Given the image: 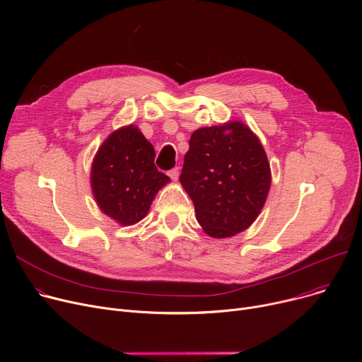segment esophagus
Masks as SVG:
<instances>
[{"label": "esophagus", "instance_id": "1", "mask_svg": "<svg viewBox=\"0 0 362 362\" xmlns=\"http://www.w3.org/2000/svg\"><path fill=\"white\" fill-rule=\"evenodd\" d=\"M179 175H180V168H179V167H175L173 170H170V171H168V176H170V179H171V180H175V182L179 179Z\"/></svg>", "mask_w": 362, "mask_h": 362}]
</instances>
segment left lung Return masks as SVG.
<instances>
[{"label":"left lung","instance_id":"left-lung-1","mask_svg":"<svg viewBox=\"0 0 362 362\" xmlns=\"http://www.w3.org/2000/svg\"><path fill=\"white\" fill-rule=\"evenodd\" d=\"M204 232L235 236L257 220L272 186V170L255 133L239 120L197 129L180 175Z\"/></svg>","mask_w":362,"mask_h":362}]
</instances>
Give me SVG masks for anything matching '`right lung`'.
I'll return each instance as SVG.
<instances>
[{"mask_svg":"<svg viewBox=\"0 0 362 362\" xmlns=\"http://www.w3.org/2000/svg\"><path fill=\"white\" fill-rule=\"evenodd\" d=\"M156 151L139 127L110 133L90 165V189L100 210L120 226L139 223L170 177L157 170Z\"/></svg>","mask_w":362,"mask_h":362,"instance_id":"right-lung-1","label":"right lung"}]
</instances>
